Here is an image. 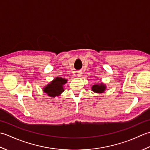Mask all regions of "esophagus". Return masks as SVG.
<instances>
[{"instance_id": "34e87169", "label": "esophagus", "mask_w": 150, "mask_h": 150, "mask_svg": "<svg viewBox=\"0 0 150 150\" xmlns=\"http://www.w3.org/2000/svg\"><path fill=\"white\" fill-rule=\"evenodd\" d=\"M81 76H82V73L81 72H78L77 74L78 77H81Z\"/></svg>"}]
</instances>
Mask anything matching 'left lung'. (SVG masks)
<instances>
[{
  "mask_svg": "<svg viewBox=\"0 0 150 150\" xmlns=\"http://www.w3.org/2000/svg\"><path fill=\"white\" fill-rule=\"evenodd\" d=\"M105 89V86L103 83H101L100 85H94L92 87V90L94 92L97 93H103Z\"/></svg>",
  "mask_w": 150,
  "mask_h": 150,
  "instance_id": "8db88e82",
  "label": "left lung"
}]
</instances>
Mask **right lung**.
<instances>
[{
    "label": "right lung",
    "mask_w": 150,
    "mask_h": 150,
    "mask_svg": "<svg viewBox=\"0 0 150 150\" xmlns=\"http://www.w3.org/2000/svg\"><path fill=\"white\" fill-rule=\"evenodd\" d=\"M67 80L62 78H55L50 84L47 85L43 88L44 92L51 97H56L63 92V85L67 83Z\"/></svg>",
    "instance_id": "obj_1"
}]
</instances>
